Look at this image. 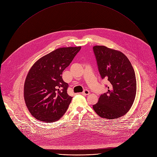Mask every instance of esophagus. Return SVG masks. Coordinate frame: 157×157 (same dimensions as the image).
Here are the masks:
<instances>
[{
    "mask_svg": "<svg viewBox=\"0 0 157 157\" xmlns=\"http://www.w3.org/2000/svg\"><path fill=\"white\" fill-rule=\"evenodd\" d=\"M81 94L83 96H87V95H89V94H90V93H89V91L88 90H87V89H86V90H84Z\"/></svg>",
    "mask_w": 157,
    "mask_h": 157,
    "instance_id": "34e87169",
    "label": "esophagus"
}]
</instances>
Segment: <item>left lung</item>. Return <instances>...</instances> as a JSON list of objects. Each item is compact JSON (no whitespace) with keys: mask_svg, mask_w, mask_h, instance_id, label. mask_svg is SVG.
Segmentation results:
<instances>
[{"mask_svg":"<svg viewBox=\"0 0 157 157\" xmlns=\"http://www.w3.org/2000/svg\"><path fill=\"white\" fill-rule=\"evenodd\" d=\"M93 51L102 79L110 82L107 92L100 96L93 109L101 117L117 119L128 113L135 100V71L127 57L119 51L99 45Z\"/></svg>","mask_w":157,"mask_h":157,"instance_id":"1","label":"left lung"}]
</instances>
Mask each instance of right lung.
<instances>
[{
    "label": "right lung",
    "instance_id": "obj_1",
    "mask_svg": "<svg viewBox=\"0 0 157 157\" xmlns=\"http://www.w3.org/2000/svg\"><path fill=\"white\" fill-rule=\"evenodd\" d=\"M81 47L58 48L44 55L32 66L24 84L26 105L35 119L46 122L58 121L66 113L72 97L62 73L81 50Z\"/></svg>",
    "mask_w": 157,
    "mask_h": 157
}]
</instances>
